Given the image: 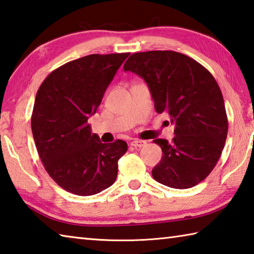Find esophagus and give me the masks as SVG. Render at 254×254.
Returning <instances> with one entry per match:
<instances>
[{
	"mask_svg": "<svg viewBox=\"0 0 254 254\" xmlns=\"http://www.w3.org/2000/svg\"><path fill=\"white\" fill-rule=\"evenodd\" d=\"M130 145L132 146V147L140 148V147H143V146L146 145V141L145 140H141V139H134L130 143Z\"/></svg>",
	"mask_w": 254,
	"mask_h": 254,
	"instance_id": "esophagus-1",
	"label": "esophagus"
}]
</instances>
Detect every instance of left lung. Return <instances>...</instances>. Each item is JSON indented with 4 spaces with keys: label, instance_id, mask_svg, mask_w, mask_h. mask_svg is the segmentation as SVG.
<instances>
[{
    "label": "left lung",
    "instance_id": "obj_1",
    "mask_svg": "<svg viewBox=\"0 0 254 254\" xmlns=\"http://www.w3.org/2000/svg\"><path fill=\"white\" fill-rule=\"evenodd\" d=\"M145 80L158 114L175 124L174 138L153 140L163 157L153 168L158 183L190 189L215 167L228 136L223 96L215 79L192 58L175 51L132 53L124 64Z\"/></svg>",
    "mask_w": 254,
    "mask_h": 254
}]
</instances>
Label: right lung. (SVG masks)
Instances as JSON below:
<instances>
[{
	"label": "right lung",
	"mask_w": 254,
	"mask_h": 254,
	"mask_svg": "<svg viewBox=\"0 0 254 254\" xmlns=\"http://www.w3.org/2000/svg\"><path fill=\"white\" fill-rule=\"evenodd\" d=\"M129 53L90 55L59 66L35 97L31 128L39 156L51 179L68 192L89 196L115 183L124 140L102 144L88 118Z\"/></svg>",
	"instance_id": "add662e5"
}]
</instances>
